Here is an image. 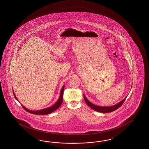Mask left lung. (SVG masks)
<instances>
[{"label": "left lung", "mask_w": 149, "mask_h": 149, "mask_svg": "<svg viewBox=\"0 0 149 149\" xmlns=\"http://www.w3.org/2000/svg\"><path fill=\"white\" fill-rule=\"evenodd\" d=\"M84 98L85 99V101L86 103V104H87L90 108L92 109L93 110H94L98 112H100L102 113H110L113 111L115 110H116V109L120 108L121 107V105H122L123 102H125V100L126 99V98H125L123 100H121L120 102L118 103L117 104H115L113 106H110V107H101V106H98V105H96L95 104L92 103L90 102L88 99L86 98L85 95H84Z\"/></svg>", "instance_id": "left-lung-1"}]
</instances>
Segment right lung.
I'll return each instance as SVG.
<instances>
[{
	"mask_svg": "<svg viewBox=\"0 0 149 149\" xmlns=\"http://www.w3.org/2000/svg\"><path fill=\"white\" fill-rule=\"evenodd\" d=\"M64 85H63L61 90V92H60V95H59V97L58 99V100L56 102V103L55 104H54L53 105H52L51 107H49V108H47L44 109H41V110H36V111H34V110H29L28 109L25 108L24 106H23V105H22L23 108H24V109L25 110H26L27 111H28V113H33V114H36V115H47V114H49L50 113H52L54 111L56 110H57V109H58L59 107L61 106V105L62 103V102H63V92H64ZM13 93H14V97L15 98V99H16L18 102L19 100L17 98L16 96L15 95V94L14 92V91H13ZM20 103V102H19Z\"/></svg>",
	"mask_w": 149,
	"mask_h": 149,
	"instance_id": "1",
	"label": "right lung"
}]
</instances>
